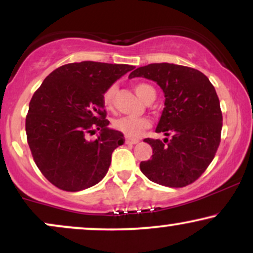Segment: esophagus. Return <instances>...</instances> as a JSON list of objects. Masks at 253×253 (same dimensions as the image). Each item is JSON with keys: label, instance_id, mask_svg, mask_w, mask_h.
Returning <instances> with one entry per match:
<instances>
[{"label": "esophagus", "instance_id": "34e87169", "mask_svg": "<svg viewBox=\"0 0 253 253\" xmlns=\"http://www.w3.org/2000/svg\"><path fill=\"white\" fill-rule=\"evenodd\" d=\"M138 143H139L138 139H129V138H126V144L135 145V144H138Z\"/></svg>", "mask_w": 253, "mask_h": 253}]
</instances>
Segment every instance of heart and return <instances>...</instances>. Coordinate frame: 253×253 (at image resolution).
<instances>
[{
  "label": "heart",
  "mask_w": 253,
  "mask_h": 253,
  "mask_svg": "<svg viewBox=\"0 0 253 253\" xmlns=\"http://www.w3.org/2000/svg\"><path fill=\"white\" fill-rule=\"evenodd\" d=\"M134 91L144 102H147L151 98L156 97V91L150 84L147 83H136L134 84ZM118 85L112 84L104 90L102 95V102L104 108L112 110L115 106V97H117ZM150 126V121L145 118H128L121 117L113 121V128L118 132L123 133L128 138H138Z\"/></svg>",
  "instance_id": "1"
}]
</instances>
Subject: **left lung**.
I'll list each match as a JSON object with an SVG mask.
<instances>
[{
  "instance_id": "obj_1",
  "label": "left lung",
  "mask_w": 253,
  "mask_h": 253,
  "mask_svg": "<svg viewBox=\"0 0 253 253\" xmlns=\"http://www.w3.org/2000/svg\"><path fill=\"white\" fill-rule=\"evenodd\" d=\"M163 89L165 102L157 133L171 139H144L152 147L140 170L150 181L171 188L195 182L215 156L221 140L220 101L208 77L196 69L169 63L149 64L130 72Z\"/></svg>"
}]
</instances>
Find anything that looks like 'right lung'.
Listing matches in <instances>:
<instances>
[{
  "instance_id": "1",
  "label": "right lung",
  "mask_w": 253,
  "mask_h": 253,
  "mask_svg": "<svg viewBox=\"0 0 253 253\" xmlns=\"http://www.w3.org/2000/svg\"><path fill=\"white\" fill-rule=\"evenodd\" d=\"M134 66L98 62L70 63L52 71L34 92L26 117L27 141L47 181L80 191L106 176L123 133L108 128L104 90ZM100 130L95 141L86 134Z\"/></svg>"
}]
</instances>
